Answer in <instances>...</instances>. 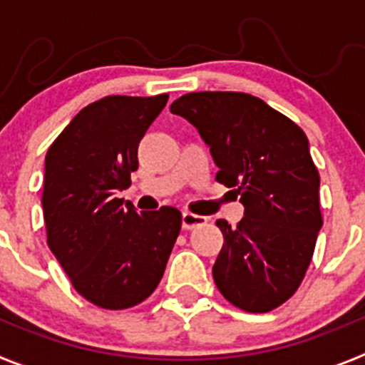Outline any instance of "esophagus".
Wrapping results in <instances>:
<instances>
[{"label": "esophagus", "mask_w": 365, "mask_h": 365, "mask_svg": "<svg viewBox=\"0 0 365 365\" xmlns=\"http://www.w3.org/2000/svg\"><path fill=\"white\" fill-rule=\"evenodd\" d=\"M206 217H201V215H195L192 212H182V228L185 230H192L195 227H201L205 225Z\"/></svg>", "instance_id": "obj_1"}]
</instances>
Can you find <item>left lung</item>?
<instances>
[{
  "label": "left lung",
  "mask_w": 365,
  "mask_h": 365,
  "mask_svg": "<svg viewBox=\"0 0 365 365\" xmlns=\"http://www.w3.org/2000/svg\"><path fill=\"white\" fill-rule=\"evenodd\" d=\"M170 111L195 125L219 168L215 180L245 206L235 228L215 221L225 237L212 269L215 285L247 312L279 307L307 272L324 222L307 137L247 93H188Z\"/></svg>",
  "instance_id": "1"
}]
</instances>
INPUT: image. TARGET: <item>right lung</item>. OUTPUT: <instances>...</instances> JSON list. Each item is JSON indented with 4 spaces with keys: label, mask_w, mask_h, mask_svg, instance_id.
<instances>
[{
    "label": "right lung",
    "mask_w": 365,
    "mask_h": 365,
    "mask_svg": "<svg viewBox=\"0 0 365 365\" xmlns=\"http://www.w3.org/2000/svg\"><path fill=\"white\" fill-rule=\"evenodd\" d=\"M168 95L104 96L69 122L45 157L47 245L71 283L102 309H130L157 289L180 232L173 206L137 214L130 188L137 150Z\"/></svg>",
    "instance_id": "add662e5"
}]
</instances>
